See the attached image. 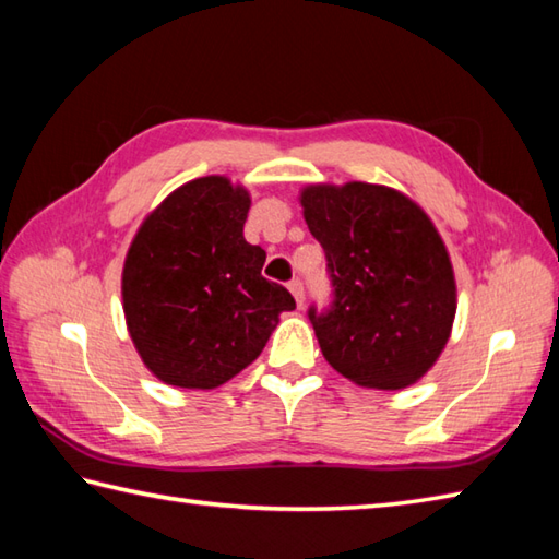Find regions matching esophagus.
I'll list each match as a JSON object with an SVG mask.
<instances>
[{"instance_id": "esophagus-1", "label": "esophagus", "mask_w": 559, "mask_h": 559, "mask_svg": "<svg viewBox=\"0 0 559 559\" xmlns=\"http://www.w3.org/2000/svg\"><path fill=\"white\" fill-rule=\"evenodd\" d=\"M288 290L293 293L295 302H298V305L302 307V302H305V286H302V281H300V278H293V281L288 283Z\"/></svg>"}]
</instances>
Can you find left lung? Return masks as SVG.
I'll use <instances>...</instances> for the list:
<instances>
[{"label":"left lung","instance_id":"1","mask_svg":"<svg viewBox=\"0 0 559 559\" xmlns=\"http://www.w3.org/2000/svg\"><path fill=\"white\" fill-rule=\"evenodd\" d=\"M300 204L334 288L324 312H307L326 362L360 386L418 382L456 314L454 269L432 221L396 189L367 182L310 185Z\"/></svg>","mask_w":559,"mask_h":559}]
</instances>
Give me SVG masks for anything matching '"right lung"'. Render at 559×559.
<instances>
[{"label":"right lung","mask_w":559,"mask_h":559,"mask_svg":"<svg viewBox=\"0 0 559 559\" xmlns=\"http://www.w3.org/2000/svg\"><path fill=\"white\" fill-rule=\"evenodd\" d=\"M249 194L228 177L182 185L141 223L122 271L127 329L160 382L216 389L264 350L293 295L245 240Z\"/></svg>","instance_id":"right-lung-1"}]
</instances>
